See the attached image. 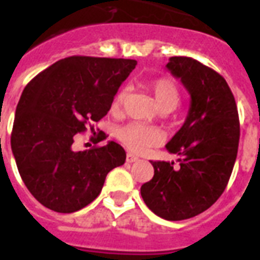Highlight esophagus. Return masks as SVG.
Instances as JSON below:
<instances>
[{"mask_svg": "<svg viewBox=\"0 0 260 260\" xmlns=\"http://www.w3.org/2000/svg\"><path fill=\"white\" fill-rule=\"evenodd\" d=\"M139 161V158L135 154H132V152H128L126 154V162H136Z\"/></svg>", "mask_w": 260, "mask_h": 260, "instance_id": "esophagus-1", "label": "esophagus"}]
</instances>
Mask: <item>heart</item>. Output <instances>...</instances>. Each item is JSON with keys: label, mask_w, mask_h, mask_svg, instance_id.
Returning a JSON list of instances; mask_svg holds the SVG:
<instances>
[{"label": "heart", "mask_w": 260, "mask_h": 260, "mask_svg": "<svg viewBox=\"0 0 260 260\" xmlns=\"http://www.w3.org/2000/svg\"><path fill=\"white\" fill-rule=\"evenodd\" d=\"M150 88L154 94L156 105L159 106L162 112H172L180 104V91H178L176 83L168 77H161V79L154 80L150 84ZM125 95V88H121L117 92L112 104V109L114 112L121 108ZM117 138L134 152L146 151L147 148L161 144L164 140L161 131H158L154 126L138 124V122H132L125 126H121L117 131Z\"/></svg>", "instance_id": "1"}]
</instances>
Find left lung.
Segmentation results:
<instances>
[{
	"label": "left lung",
	"instance_id": "1",
	"mask_svg": "<svg viewBox=\"0 0 260 260\" xmlns=\"http://www.w3.org/2000/svg\"><path fill=\"white\" fill-rule=\"evenodd\" d=\"M166 68L191 95L184 125L166 144L174 162L151 161L154 177L140 193L158 217L181 221L203 213L222 195L235 166L240 121L226 80L191 57H172Z\"/></svg>",
	"mask_w": 260,
	"mask_h": 260
}]
</instances>
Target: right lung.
I'll return each instance as SVG.
<instances>
[{"instance_id": "right-lung-1", "label": "right lung", "mask_w": 260, "mask_h": 260, "mask_svg": "<svg viewBox=\"0 0 260 260\" xmlns=\"http://www.w3.org/2000/svg\"><path fill=\"white\" fill-rule=\"evenodd\" d=\"M135 59L72 55L38 73L16 108L12 152L25 187L41 205L75 213L101 193L112 169L124 165L116 142L73 148L77 135L104 118Z\"/></svg>"}]
</instances>
